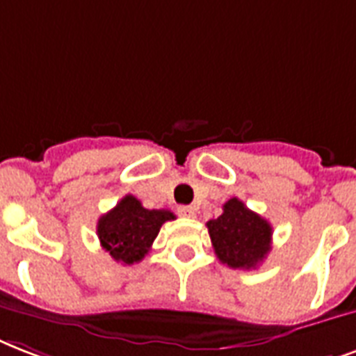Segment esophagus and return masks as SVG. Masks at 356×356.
<instances>
[{
  "mask_svg": "<svg viewBox=\"0 0 356 356\" xmlns=\"http://www.w3.org/2000/svg\"><path fill=\"white\" fill-rule=\"evenodd\" d=\"M178 216L195 217V208H193V206H180V208H178Z\"/></svg>",
  "mask_w": 356,
  "mask_h": 356,
  "instance_id": "34e87169",
  "label": "esophagus"
}]
</instances>
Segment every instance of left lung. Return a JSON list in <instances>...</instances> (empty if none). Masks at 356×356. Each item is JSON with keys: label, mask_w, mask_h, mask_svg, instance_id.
Returning <instances> with one entry per match:
<instances>
[{"label": "left lung", "mask_w": 356, "mask_h": 356, "mask_svg": "<svg viewBox=\"0 0 356 356\" xmlns=\"http://www.w3.org/2000/svg\"><path fill=\"white\" fill-rule=\"evenodd\" d=\"M206 227L219 261L232 269H252L271 250V225L239 198L225 202L221 216Z\"/></svg>", "instance_id": "8db88e82"}]
</instances>
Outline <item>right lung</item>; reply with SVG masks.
Returning <instances> with one entry per match:
<instances>
[{
    "instance_id": "obj_1",
    "label": "right lung",
    "mask_w": 356,
    "mask_h": 356,
    "mask_svg": "<svg viewBox=\"0 0 356 356\" xmlns=\"http://www.w3.org/2000/svg\"><path fill=\"white\" fill-rule=\"evenodd\" d=\"M172 219L176 217L169 209H147L134 195H126L98 219L96 234L113 260L129 266L148 254L161 225Z\"/></svg>"
}]
</instances>
